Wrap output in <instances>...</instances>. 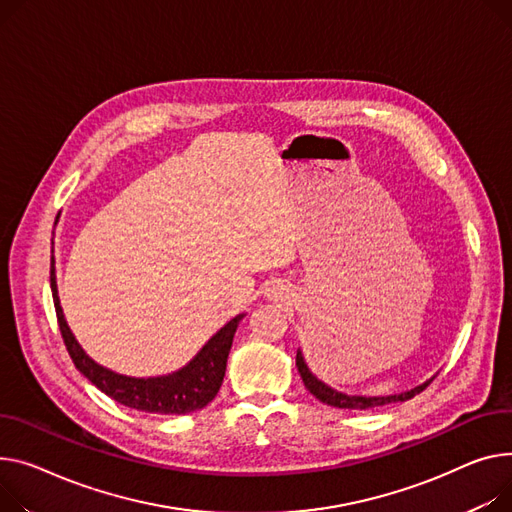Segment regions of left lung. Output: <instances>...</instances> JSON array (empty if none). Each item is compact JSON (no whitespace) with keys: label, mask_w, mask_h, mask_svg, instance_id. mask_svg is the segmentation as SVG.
Segmentation results:
<instances>
[{"label":"left lung","mask_w":512,"mask_h":512,"mask_svg":"<svg viewBox=\"0 0 512 512\" xmlns=\"http://www.w3.org/2000/svg\"><path fill=\"white\" fill-rule=\"evenodd\" d=\"M296 366H298V372L302 377V383L304 387L309 389L319 401L327 403V405H333V407H339V410H372V407H379V405H389V403H397V401H407L412 399L414 395H418L420 391H424L432 379H428L426 383L410 389V391H403V393H395V395H379V397H370V395H348V393H342L337 391L329 385H325L321 379H317L315 374L311 372V368L306 366V360L298 348L296 352Z\"/></svg>","instance_id":"1"}]
</instances>
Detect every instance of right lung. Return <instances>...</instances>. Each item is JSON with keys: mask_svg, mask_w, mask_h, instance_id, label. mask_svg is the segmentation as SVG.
Segmentation results:
<instances>
[{"mask_svg": "<svg viewBox=\"0 0 512 512\" xmlns=\"http://www.w3.org/2000/svg\"><path fill=\"white\" fill-rule=\"evenodd\" d=\"M57 224V222H55ZM51 292L55 302V313L59 321V329L67 352H70L76 368L84 377L98 387L111 399L123 403L125 407L148 414H189L206 407L220 391L226 360L232 346L238 323L245 315H236L230 319L218 333H214L206 346H203L183 368L162 374V377H127L107 366L94 362L84 348L78 344L76 335L65 321L59 294H57V278H55V257H51Z\"/></svg>", "mask_w": 512, "mask_h": 512, "instance_id": "1", "label": "right lung"}]
</instances>
